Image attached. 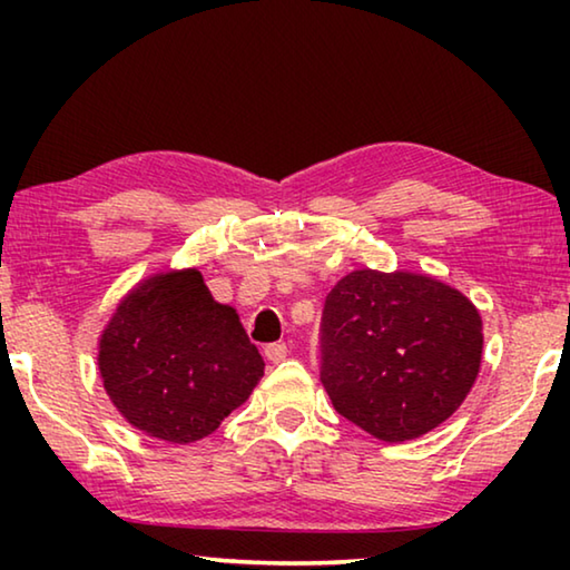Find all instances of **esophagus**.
Instances as JSON below:
<instances>
[{"mask_svg":"<svg viewBox=\"0 0 570 570\" xmlns=\"http://www.w3.org/2000/svg\"><path fill=\"white\" fill-rule=\"evenodd\" d=\"M264 354H266V360L268 362H274V364H278V362H284L286 356H288V346L284 344V342H274V344H266V350H264Z\"/></svg>","mask_w":570,"mask_h":570,"instance_id":"34e87169","label":"esophagus"}]
</instances>
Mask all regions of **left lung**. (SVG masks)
I'll use <instances>...</instances> for the list:
<instances>
[{"label": "left lung", "mask_w": 570, "mask_h": 570, "mask_svg": "<svg viewBox=\"0 0 570 570\" xmlns=\"http://www.w3.org/2000/svg\"><path fill=\"white\" fill-rule=\"evenodd\" d=\"M320 344L334 410L374 438L404 442L435 430L468 397L482 322L435 278L364 268L326 296Z\"/></svg>", "instance_id": "obj_1"}]
</instances>
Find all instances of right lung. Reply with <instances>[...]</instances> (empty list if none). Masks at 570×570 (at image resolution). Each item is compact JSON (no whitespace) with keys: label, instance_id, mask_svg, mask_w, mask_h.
<instances>
[{"label":"right lung","instance_id":"right-lung-1","mask_svg":"<svg viewBox=\"0 0 570 570\" xmlns=\"http://www.w3.org/2000/svg\"><path fill=\"white\" fill-rule=\"evenodd\" d=\"M102 384L135 428L176 445L208 438L264 377V360L196 268L150 276L122 298L98 354Z\"/></svg>","mask_w":570,"mask_h":570}]
</instances>
